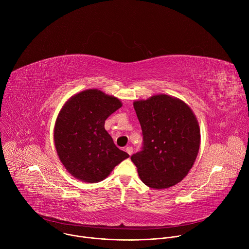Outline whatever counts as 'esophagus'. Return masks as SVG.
I'll list each match as a JSON object with an SVG mask.
<instances>
[{"mask_svg": "<svg viewBox=\"0 0 249 249\" xmlns=\"http://www.w3.org/2000/svg\"><path fill=\"white\" fill-rule=\"evenodd\" d=\"M126 152H127V154H128L129 156H131V155L133 154V148L130 147V146L127 147V148H126Z\"/></svg>", "mask_w": 249, "mask_h": 249, "instance_id": "esophagus-1", "label": "esophagus"}]
</instances>
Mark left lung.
Wrapping results in <instances>:
<instances>
[{"mask_svg": "<svg viewBox=\"0 0 249 249\" xmlns=\"http://www.w3.org/2000/svg\"><path fill=\"white\" fill-rule=\"evenodd\" d=\"M143 145L131 157L141 180L154 189L180 182L191 169L200 147L195 115L183 101L159 94L134 102Z\"/></svg>", "mask_w": 249, "mask_h": 249, "instance_id": "obj_1", "label": "left lung"}]
</instances>
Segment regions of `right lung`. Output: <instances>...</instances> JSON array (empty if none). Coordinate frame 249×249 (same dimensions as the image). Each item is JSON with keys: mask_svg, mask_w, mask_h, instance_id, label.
Masks as SVG:
<instances>
[{"mask_svg": "<svg viewBox=\"0 0 249 249\" xmlns=\"http://www.w3.org/2000/svg\"><path fill=\"white\" fill-rule=\"evenodd\" d=\"M121 106L119 99L98 89L82 91L63 106L55 124V147L60 160L76 178L99 182L129 157L104 129L105 120Z\"/></svg>", "mask_w": 249, "mask_h": 249, "instance_id": "right-lung-1", "label": "right lung"}]
</instances>
